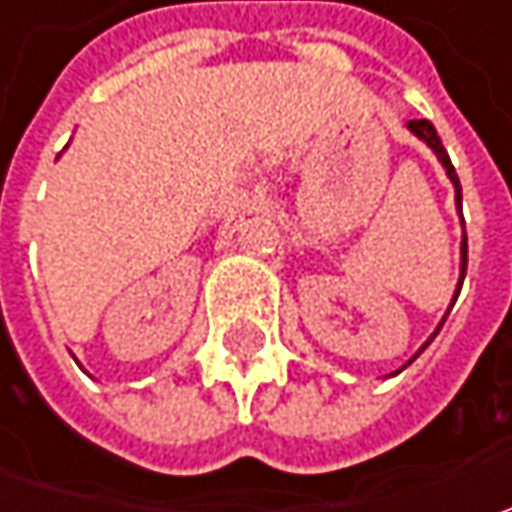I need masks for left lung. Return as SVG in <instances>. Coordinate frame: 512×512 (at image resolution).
I'll list each match as a JSON object with an SVG mask.
<instances>
[{"label": "left lung", "mask_w": 512, "mask_h": 512, "mask_svg": "<svg viewBox=\"0 0 512 512\" xmlns=\"http://www.w3.org/2000/svg\"><path fill=\"white\" fill-rule=\"evenodd\" d=\"M407 130H410L413 136H419L424 145H427V148H430L433 153H436V156H439V162H442L444 170H447V176H450L453 187H456V207L462 210V185H459L456 168L450 165V156H447V150H444L442 139H439L436 128H433V125H430L427 119H413V122H407ZM462 225H464V222H462ZM464 273H467V236H462V273H459V285H456V293H453V302H450V307L456 305V299H459V290H462ZM442 325H444V319H442ZM442 325H439V327H442ZM436 333H439V330H436ZM436 333H433V336H430V339L422 344V350L427 347V344L433 342V339H436ZM422 350H419V353H422ZM419 353H416V356H419ZM416 356H413V359H416ZM413 359H410V362H413ZM410 362H407V364H410ZM407 364H404V367H407ZM404 367H402V370H404ZM396 373H399V370H396ZM396 373H393V376H396Z\"/></svg>", "instance_id": "obj_1"}]
</instances>
